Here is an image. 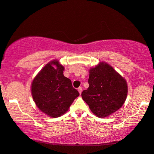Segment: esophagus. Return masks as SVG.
<instances>
[{"instance_id":"obj_1","label":"esophagus","mask_w":154,"mask_h":154,"mask_svg":"<svg viewBox=\"0 0 154 154\" xmlns=\"http://www.w3.org/2000/svg\"><path fill=\"white\" fill-rule=\"evenodd\" d=\"M77 90H78L79 94H82V88L81 87H79L78 89H77Z\"/></svg>"}]
</instances>
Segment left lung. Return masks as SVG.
Instances as JSON below:
<instances>
[{
	"mask_svg": "<svg viewBox=\"0 0 154 154\" xmlns=\"http://www.w3.org/2000/svg\"><path fill=\"white\" fill-rule=\"evenodd\" d=\"M89 87L82 93L93 113L108 117L122 107L128 95L125 79L108 63L101 62L89 69Z\"/></svg>",
	"mask_w": 154,
	"mask_h": 154,
	"instance_id": "1",
	"label": "left lung"
}]
</instances>
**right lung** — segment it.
<instances>
[{"mask_svg":"<svg viewBox=\"0 0 154 154\" xmlns=\"http://www.w3.org/2000/svg\"><path fill=\"white\" fill-rule=\"evenodd\" d=\"M64 67L53 60L43 67L32 83V95L38 109L51 118H58L68 110L79 94L63 75Z\"/></svg>","mask_w":154,"mask_h":154,"instance_id":"add662e5","label":"right lung"}]
</instances>
